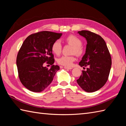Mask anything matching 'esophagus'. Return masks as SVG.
<instances>
[{
	"label": "esophagus",
	"instance_id": "obj_1",
	"mask_svg": "<svg viewBox=\"0 0 126 126\" xmlns=\"http://www.w3.org/2000/svg\"><path fill=\"white\" fill-rule=\"evenodd\" d=\"M64 68L65 69H68V70H71V69H73V68H71V67H67V66H64Z\"/></svg>",
	"mask_w": 126,
	"mask_h": 126
}]
</instances>
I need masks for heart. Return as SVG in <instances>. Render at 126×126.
I'll list each match as a JSON object with an SVG mask.
<instances>
[{"label":"heart","instance_id":"heart-1","mask_svg":"<svg viewBox=\"0 0 126 126\" xmlns=\"http://www.w3.org/2000/svg\"><path fill=\"white\" fill-rule=\"evenodd\" d=\"M66 42L68 44L73 46V53L77 56H81L83 52V49L82 47V42L78 37L74 35H70L65 38ZM62 45L60 40H56L53 43L51 47L52 52L56 55H60L62 51ZM75 60L74 56H62L57 60V63L61 65L65 66H71Z\"/></svg>","mask_w":126,"mask_h":126}]
</instances>
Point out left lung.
<instances>
[{
    "mask_svg": "<svg viewBox=\"0 0 126 126\" xmlns=\"http://www.w3.org/2000/svg\"><path fill=\"white\" fill-rule=\"evenodd\" d=\"M78 33L87 42L85 53L79 65L87 68L82 71L77 82L83 90L93 93L107 81L111 65V56L105 41L100 35L87 30L79 31Z\"/></svg>",
    "mask_w": 126,
    "mask_h": 126,
    "instance_id": "left-lung-1",
    "label": "left lung"
}]
</instances>
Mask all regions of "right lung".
I'll return each instance as SVG.
<instances>
[{"mask_svg":"<svg viewBox=\"0 0 126 126\" xmlns=\"http://www.w3.org/2000/svg\"><path fill=\"white\" fill-rule=\"evenodd\" d=\"M62 33L41 31L29 36L18 53V76L22 84L33 92H41L52 81L60 66L55 62L51 47ZM45 62L52 65L50 69L44 66Z\"/></svg>","mask_w":126,"mask_h":126,"instance_id":"right-lung-1","label":"right lung"}]
</instances>
